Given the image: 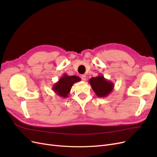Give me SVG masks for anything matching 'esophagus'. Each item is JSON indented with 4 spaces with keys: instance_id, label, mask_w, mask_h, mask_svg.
Wrapping results in <instances>:
<instances>
[{
    "instance_id": "1",
    "label": "esophagus",
    "mask_w": 157,
    "mask_h": 157,
    "mask_svg": "<svg viewBox=\"0 0 157 157\" xmlns=\"http://www.w3.org/2000/svg\"><path fill=\"white\" fill-rule=\"evenodd\" d=\"M80 77H81L82 80H84V81H85V80H86V76H85V75H82L80 76Z\"/></svg>"
}]
</instances>
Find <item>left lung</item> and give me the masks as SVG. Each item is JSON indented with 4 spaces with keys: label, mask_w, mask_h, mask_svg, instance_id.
<instances>
[{
    "label": "left lung",
    "mask_w": 157,
    "mask_h": 157,
    "mask_svg": "<svg viewBox=\"0 0 157 157\" xmlns=\"http://www.w3.org/2000/svg\"><path fill=\"white\" fill-rule=\"evenodd\" d=\"M89 83L96 96L99 98L107 97L111 93L115 86V84L111 81L106 79L101 74H99L96 77L90 78Z\"/></svg>",
    "instance_id": "1"
}]
</instances>
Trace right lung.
Here are the masks:
<instances>
[{"label":"right lung","mask_w":157,"mask_h":157,"mask_svg":"<svg viewBox=\"0 0 157 157\" xmlns=\"http://www.w3.org/2000/svg\"><path fill=\"white\" fill-rule=\"evenodd\" d=\"M80 77L77 76H69L63 74L58 82L54 84L52 90L58 96L62 98H68L69 94L73 84L80 81Z\"/></svg>","instance_id":"right-lung-1"}]
</instances>
